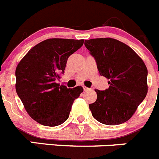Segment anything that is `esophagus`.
<instances>
[{"label":"esophagus","instance_id":"obj_1","mask_svg":"<svg viewBox=\"0 0 159 159\" xmlns=\"http://www.w3.org/2000/svg\"><path fill=\"white\" fill-rule=\"evenodd\" d=\"M83 88H84V92H87V91H88V90H89V88H87V87H83Z\"/></svg>","mask_w":159,"mask_h":159}]
</instances>
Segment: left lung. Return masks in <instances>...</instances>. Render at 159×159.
Segmentation results:
<instances>
[{"label": "left lung", "instance_id": "left-lung-1", "mask_svg": "<svg viewBox=\"0 0 159 159\" xmlns=\"http://www.w3.org/2000/svg\"><path fill=\"white\" fill-rule=\"evenodd\" d=\"M84 45L96 61L99 74L110 86L95 90L97 99L89 104L92 116L106 125H119L134 115L147 94V68L135 52L119 40L96 38Z\"/></svg>", "mask_w": 159, "mask_h": 159}]
</instances>
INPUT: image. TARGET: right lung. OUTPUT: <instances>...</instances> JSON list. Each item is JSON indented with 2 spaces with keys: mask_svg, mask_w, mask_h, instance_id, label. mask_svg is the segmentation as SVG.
<instances>
[{
  "mask_svg": "<svg viewBox=\"0 0 159 159\" xmlns=\"http://www.w3.org/2000/svg\"><path fill=\"white\" fill-rule=\"evenodd\" d=\"M84 40L52 38L31 48L16 68V91L31 118L40 124L56 127L69 116L82 87L67 88L56 80L64 72L67 59Z\"/></svg>",
  "mask_w": 159,
  "mask_h": 159,
  "instance_id": "1",
  "label": "right lung"
}]
</instances>
